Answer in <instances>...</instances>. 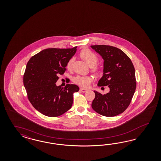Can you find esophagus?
<instances>
[{
    "instance_id": "1",
    "label": "esophagus",
    "mask_w": 161,
    "mask_h": 161,
    "mask_svg": "<svg viewBox=\"0 0 161 161\" xmlns=\"http://www.w3.org/2000/svg\"><path fill=\"white\" fill-rule=\"evenodd\" d=\"M80 90H81L82 92H83V93H85L87 91V89H85V88H80Z\"/></svg>"
}]
</instances>
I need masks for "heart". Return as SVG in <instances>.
<instances>
[{"label": "heart", "mask_w": 161, "mask_h": 161, "mask_svg": "<svg viewBox=\"0 0 161 161\" xmlns=\"http://www.w3.org/2000/svg\"><path fill=\"white\" fill-rule=\"evenodd\" d=\"M80 55L81 58L91 67L93 72L97 74L100 73L99 69L94 66L98 61L97 56L96 54L88 49H84L81 51ZM73 62L74 58H71L68 60L66 65V68L68 70L71 69ZM92 80L93 79L90 76L78 75L74 78V82L81 87H88L92 82Z\"/></svg>", "instance_id": "1"}]
</instances>
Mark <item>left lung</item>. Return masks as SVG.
<instances>
[{
	"mask_svg": "<svg viewBox=\"0 0 161 161\" xmlns=\"http://www.w3.org/2000/svg\"><path fill=\"white\" fill-rule=\"evenodd\" d=\"M104 60L103 75L97 86H107L110 92L102 94L97 91L92 104L98 114L113 117L123 112L130 104L136 87L135 68L131 59L121 49L112 46L92 45Z\"/></svg>",
	"mask_w": 161,
	"mask_h": 161,
	"instance_id": "8db88e82",
	"label": "left lung"
}]
</instances>
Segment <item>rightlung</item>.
<instances>
[{"mask_svg":"<svg viewBox=\"0 0 161 161\" xmlns=\"http://www.w3.org/2000/svg\"><path fill=\"white\" fill-rule=\"evenodd\" d=\"M76 51L77 47L46 49L32 57L26 64L24 85L28 98L35 108L45 116L57 117L72 106L73 94L79 87L68 84L62 88L55 83Z\"/></svg>","mask_w":161,"mask_h":161,"instance_id":"obj_1","label":"right lung"}]
</instances>
